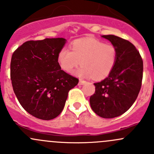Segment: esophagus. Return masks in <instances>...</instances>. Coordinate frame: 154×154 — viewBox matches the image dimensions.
<instances>
[{
	"instance_id": "obj_1",
	"label": "esophagus",
	"mask_w": 154,
	"mask_h": 154,
	"mask_svg": "<svg viewBox=\"0 0 154 154\" xmlns=\"http://www.w3.org/2000/svg\"><path fill=\"white\" fill-rule=\"evenodd\" d=\"M86 83V82L85 81V80H80V81H79V85H83Z\"/></svg>"
}]
</instances>
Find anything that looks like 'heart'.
<instances>
[{
	"instance_id": "1",
	"label": "heart",
	"mask_w": 154,
	"mask_h": 154,
	"mask_svg": "<svg viewBox=\"0 0 154 154\" xmlns=\"http://www.w3.org/2000/svg\"><path fill=\"white\" fill-rule=\"evenodd\" d=\"M71 51L63 48L57 60L60 68L71 74L81 65L76 72L78 77L102 80L110 74L116 66L117 50L109 44L92 38L77 39L71 43Z\"/></svg>"
}]
</instances>
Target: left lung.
Wrapping results in <instances>:
<instances>
[{
  "instance_id": "8db88e82",
  "label": "left lung",
  "mask_w": 154,
  "mask_h": 154,
  "mask_svg": "<svg viewBox=\"0 0 154 154\" xmlns=\"http://www.w3.org/2000/svg\"><path fill=\"white\" fill-rule=\"evenodd\" d=\"M102 37L116 48L117 60L109 75L94 83L95 92L89 102L97 116L112 119L127 112L137 98L142 86L143 61L136 47L127 40L114 35Z\"/></svg>"
}]
</instances>
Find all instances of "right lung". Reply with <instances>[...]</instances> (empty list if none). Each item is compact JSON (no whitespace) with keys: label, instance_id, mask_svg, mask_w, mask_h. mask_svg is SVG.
<instances>
[{"label":"right lung","instance_id":"right-lung-1","mask_svg":"<svg viewBox=\"0 0 154 154\" xmlns=\"http://www.w3.org/2000/svg\"><path fill=\"white\" fill-rule=\"evenodd\" d=\"M63 38L27 41L12 54L10 77L21 106L42 120L55 119L63 111L68 91L79 80L61 70L57 56Z\"/></svg>","mask_w":154,"mask_h":154}]
</instances>
